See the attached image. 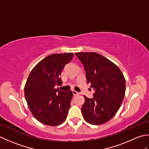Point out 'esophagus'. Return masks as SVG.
Masks as SVG:
<instances>
[{"instance_id":"esophagus-1","label":"esophagus","mask_w":149,"mask_h":149,"mask_svg":"<svg viewBox=\"0 0 149 149\" xmlns=\"http://www.w3.org/2000/svg\"><path fill=\"white\" fill-rule=\"evenodd\" d=\"M72 93H73V95H74V96L78 95L79 94V93L77 92V91H75V90H72Z\"/></svg>"}]
</instances>
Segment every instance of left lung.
<instances>
[{
  "label": "left lung",
  "instance_id": "8db88e82",
  "mask_svg": "<svg viewBox=\"0 0 149 149\" xmlns=\"http://www.w3.org/2000/svg\"><path fill=\"white\" fill-rule=\"evenodd\" d=\"M84 65L87 83L95 90L93 99L84 95L81 111L85 121L101 125L116 115L125 96V80L115 63L96 52H77Z\"/></svg>",
  "mask_w": 149,
  "mask_h": 149
}]
</instances>
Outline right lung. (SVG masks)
<instances>
[{
  "instance_id": "1",
  "label": "right lung",
  "mask_w": 149,
  "mask_h": 149,
  "mask_svg": "<svg viewBox=\"0 0 149 149\" xmlns=\"http://www.w3.org/2000/svg\"><path fill=\"white\" fill-rule=\"evenodd\" d=\"M72 52L53 54L34 66L24 86V95L31 112L38 121L57 126L65 121L73 97L72 91H63L60 78L65 66L72 59Z\"/></svg>"
}]
</instances>
